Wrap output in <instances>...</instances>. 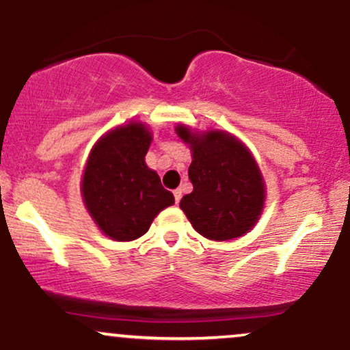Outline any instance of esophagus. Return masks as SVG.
I'll use <instances>...</instances> for the list:
<instances>
[{
    "label": "esophagus",
    "mask_w": 350,
    "mask_h": 350,
    "mask_svg": "<svg viewBox=\"0 0 350 350\" xmlns=\"http://www.w3.org/2000/svg\"><path fill=\"white\" fill-rule=\"evenodd\" d=\"M172 194H174V200H176V204H179L180 198H183V191H180V189H176V191L172 192Z\"/></svg>",
    "instance_id": "34e87169"
}]
</instances>
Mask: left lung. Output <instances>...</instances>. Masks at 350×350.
<instances>
[{
	"mask_svg": "<svg viewBox=\"0 0 350 350\" xmlns=\"http://www.w3.org/2000/svg\"><path fill=\"white\" fill-rule=\"evenodd\" d=\"M176 133L192 151L191 194L179 207L200 235L226 242L252 230L265 204V183L248 148L230 133H194L186 124Z\"/></svg>",
	"mask_w": 350,
	"mask_h": 350,
	"instance_id": "obj_1",
	"label": "left lung"
}]
</instances>
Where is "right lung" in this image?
I'll use <instances>...</instances> for the list:
<instances>
[{"instance_id": "add662e5", "label": "right lung", "mask_w": 350, "mask_h": 350, "mask_svg": "<svg viewBox=\"0 0 350 350\" xmlns=\"http://www.w3.org/2000/svg\"><path fill=\"white\" fill-rule=\"evenodd\" d=\"M151 133L131 122L95 143L82 178V198L100 230L118 242L139 239L152 219L174 204L156 171L144 163Z\"/></svg>"}]
</instances>
